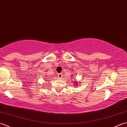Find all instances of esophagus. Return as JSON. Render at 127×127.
Listing matches in <instances>:
<instances>
[{
    "label": "esophagus",
    "instance_id": "34e87169",
    "mask_svg": "<svg viewBox=\"0 0 127 127\" xmlns=\"http://www.w3.org/2000/svg\"><path fill=\"white\" fill-rule=\"evenodd\" d=\"M58 77L59 78H61L63 77V73H59L58 74Z\"/></svg>",
    "mask_w": 127,
    "mask_h": 127
}]
</instances>
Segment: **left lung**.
Returning a JSON list of instances; mask_svg holds the SVG:
<instances>
[{
    "label": "left lung",
    "mask_w": 127,
    "mask_h": 127,
    "mask_svg": "<svg viewBox=\"0 0 127 127\" xmlns=\"http://www.w3.org/2000/svg\"><path fill=\"white\" fill-rule=\"evenodd\" d=\"M70 78H71V77H70ZM78 84V83H77V82H75V83H74V85H74V86H75V87H77V86H78V84Z\"/></svg>",
    "instance_id": "left-lung-1"
}]
</instances>
